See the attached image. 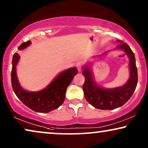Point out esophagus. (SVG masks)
I'll use <instances>...</instances> for the list:
<instances>
[{"label": "esophagus", "instance_id": "34e87169", "mask_svg": "<svg viewBox=\"0 0 148 148\" xmlns=\"http://www.w3.org/2000/svg\"><path fill=\"white\" fill-rule=\"evenodd\" d=\"M76 67H77V68H78V70L79 71V72H80V71H81L82 66V62H78L76 63Z\"/></svg>", "mask_w": 148, "mask_h": 148}]
</instances>
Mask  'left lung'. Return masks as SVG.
Masks as SVG:
<instances>
[{
	"mask_svg": "<svg viewBox=\"0 0 148 148\" xmlns=\"http://www.w3.org/2000/svg\"><path fill=\"white\" fill-rule=\"evenodd\" d=\"M117 42L121 43L115 49L123 51L129 59L130 76L128 81L123 86L112 88L101 87L95 82L89 63L83 66L82 73L85 77V81L82 88L84 97L90 105L97 109L110 110L121 107L133 95L138 82L135 55L127 43L119 40H117ZM107 53L108 51L105 52L101 56L107 54ZM99 56H97V58Z\"/></svg>",
	"mask_w": 148,
	"mask_h": 148,
	"instance_id": "8db88e82",
	"label": "left lung"
}]
</instances>
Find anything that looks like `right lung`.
Returning a JSON list of instances; mask_svg holds the SVG:
<instances>
[{"label": "right lung", "mask_w": 148, "mask_h": 148, "mask_svg": "<svg viewBox=\"0 0 148 148\" xmlns=\"http://www.w3.org/2000/svg\"><path fill=\"white\" fill-rule=\"evenodd\" d=\"M30 44V40L23 42L18 49L19 51L23 50ZM19 58V55L15 53L13 56L11 70V84L17 97L27 108L36 112L48 113L58 108L64 103L67 87L71 83L74 76L77 74V68L74 67L63 71L46 88L42 90L27 91L21 87L17 76L16 66Z\"/></svg>", "instance_id": "right-lung-1"}]
</instances>
